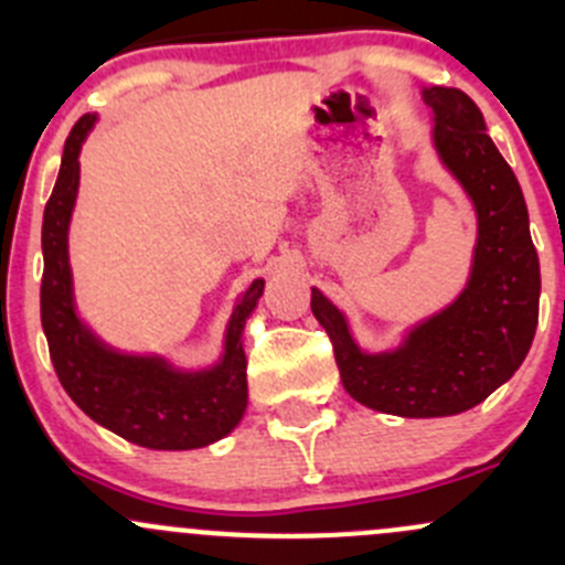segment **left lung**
<instances>
[{"label": "left lung", "instance_id": "left-lung-1", "mask_svg": "<svg viewBox=\"0 0 565 565\" xmlns=\"http://www.w3.org/2000/svg\"><path fill=\"white\" fill-rule=\"evenodd\" d=\"M420 95L435 114L437 158L476 210L465 289L385 352L363 350L344 311L317 287L311 311L333 341L341 383L355 402L402 418H443L481 404L522 366L539 324L541 270L525 196L487 136L481 108L454 87H424Z\"/></svg>", "mask_w": 565, "mask_h": 565}]
</instances>
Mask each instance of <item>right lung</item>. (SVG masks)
I'll use <instances>...</instances> for the list:
<instances>
[{"label": "right lung", "mask_w": 565, "mask_h": 565, "mask_svg": "<svg viewBox=\"0 0 565 565\" xmlns=\"http://www.w3.org/2000/svg\"><path fill=\"white\" fill-rule=\"evenodd\" d=\"M98 114L73 125L62 167L43 213L40 322L51 363L67 396L108 431L152 451H191L230 435L248 407L243 330L265 292V278L237 298L218 363L199 372L177 369L161 355H134L108 347L78 317L67 230L78 196V156Z\"/></svg>", "instance_id": "1"}]
</instances>
